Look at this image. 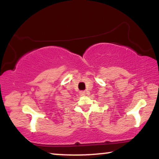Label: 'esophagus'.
I'll list each match as a JSON object with an SVG mask.
<instances>
[{
	"instance_id": "obj_1",
	"label": "esophagus",
	"mask_w": 159,
	"mask_h": 159,
	"mask_svg": "<svg viewBox=\"0 0 159 159\" xmlns=\"http://www.w3.org/2000/svg\"><path fill=\"white\" fill-rule=\"evenodd\" d=\"M85 94H86L85 91H80V95H81V96H84V95Z\"/></svg>"
}]
</instances>
